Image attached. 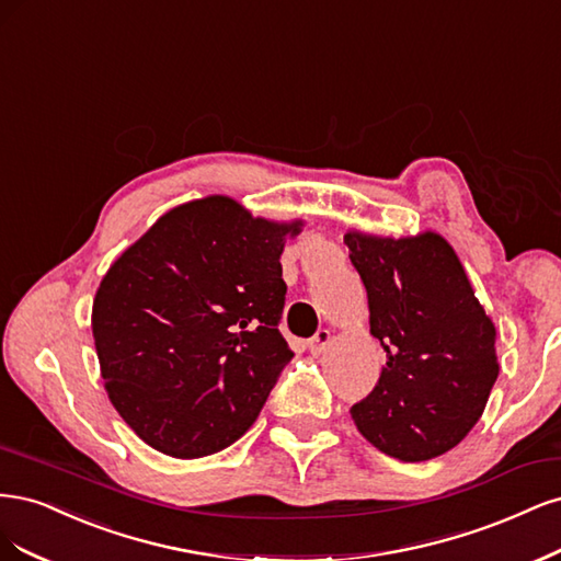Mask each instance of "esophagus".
<instances>
[{
    "label": "esophagus",
    "instance_id": "1",
    "mask_svg": "<svg viewBox=\"0 0 561 561\" xmlns=\"http://www.w3.org/2000/svg\"><path fill=\"white\" fill-rule=\"evenodd\" d=\"M331 340H333V335H331V331H327V329H321L310 342H307V345H310V352L314 354V356H321L323 352H327V347L331 345Z\"/></svg>",
    "mask_w": 561,
    "mask_h": 561
}]
</instances>
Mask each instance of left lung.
I'll return each instance as SVG.
<instances>
[{
	"instance_id": "1",
	"label": "left lung",
	"mask_w": 561,
	"mask_h": 561,
	"mask_svg": "<svg viewBox=\"0 0 561 561\" xmlns=\"http://www.w3.org/2000/svg\"><path fill=\"white\" fill-rule=\"evenodd\" d=\"M345 244L368 291L370 333L387 352L352 420L393 459L440 457L482 417L499 377L494 321L443 234L396 240L350 230Z\"/></svg>"
}]
</instances>
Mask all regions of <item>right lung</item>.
Masks as SVG:
<instances>
[{
  "label": "right lung",
  "instance_id": "1",
  "mask_svg": "<svg viewBox=\"0 0 561 561\" xmlns=\"http://www.w3.org/2000/svg\"><path fill=\"white\" fill-rule=\"evenodd\" d=\"M300 228L207 195L162 214L106 270L93 300L100 370L144 443L197 459L256 422L294 358L277 329L279 256Z\"/></svg>",
  "mask_w": 561,
  "mask_h": 561
}]
</instances>
